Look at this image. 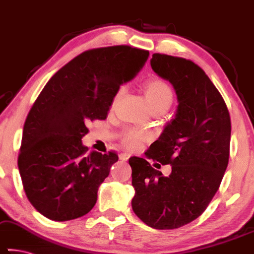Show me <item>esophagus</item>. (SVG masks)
Segmentation results:
<instances>
[{
  "label": "esophagus",
  "instance_id": "34e87169",
  "mask_svg": "<svg viewBox=\"0 0 254 254\" xmlns=\"http://www.w3.org/2000/svg\"><path fill=\"white\" fill-rule=\"evenodd\" d=\"M129 157H130V154H129V153H127V152H123V153H120V154H119L120 160H123V161H126Z\"/></svg>",
  "mask_w": 254,
  "mask_h": 254
}]
</instances>
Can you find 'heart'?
<instances>
[{"label":"heart","mask_w":254,"mask_h":254,"mask_svg":"<svg viewBox=\"0 0 254 254\" xmlns=\"http://www.w3.org/2000/svg\"><path fill=\"white\" fill-rule=\"evenodd\" d=\"M124 91V87H121L117 93L116 97H119ZM144 91L146 100H148L149 104L151 105L152 110L156 108H160V106H165V108H170L173 102V90L170 84L161 79H152L149 80L148 82L144 84ZM151 138V135L148 131L141 130V129H128L124 131L121 135V141L129 150L137 149L143 142L149 141Z\"/></svg>","instance_id":"obj_1"}]
</instances>
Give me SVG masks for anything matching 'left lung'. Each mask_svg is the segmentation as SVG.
I'll list each match as a JSON object with an SVG mask.
<instances>
[{
    "instance_id": "obj_1",
    "label": "left lung",
    "mask_w": 254,
    "mask_h": 254,
    "mask_svg": "<svg viewBox=\"0 0 254 254\" xmlns=\"http://www.w3.org/2000/svg\"><path fill=\"white\" fill-rule=\"evenodd\" d=\"M151 67L173 84L179 106L145 157L172 165V173L164 176L144 158L131 157V206L149 227L175 229L197 219L219 189L229 161L230 115L221 94L192 61L153 54Z\"/></svg>"
}]
</instances>
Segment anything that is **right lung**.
I'll list each match as a JSON object with an SVG mask.
<instances>
[{
  "label": "right lung",
  "mask_w": 254,
  "mask_h": 254,
  "mask_svg": "<svg viewBox=\"0 0 254 254\" xmlns=\"http://www.w3.org/2000/svg\"><path fill=\"white\" fill-rule=\"evenodd\" d=\"M149 51L113 46L83 51L57 71L29 110L18 168L36 211L54 221L87 214L118 154L82 145L87 125L104 120L124 82L134 78Z\"/></svg>",
  "instance_id": "1"
}]
</instances>
